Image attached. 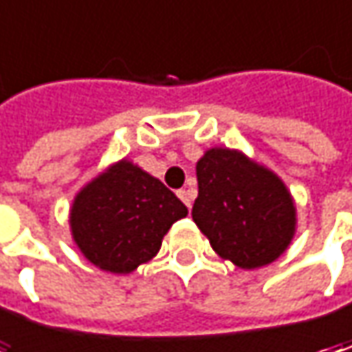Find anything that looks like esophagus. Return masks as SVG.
Instances as JSON below:
<instances>
[{
	"instance_id": "obj_1",
	"label": "esophagus",
	"mask_w": 352,
	"mask_h": 352,
	"mask_svg": "<svg viewBox=\"0 0 352 352\" xmlns=\"http://www.w3.org/2000/svg\"><path fill=\"white\" fill-rule=\"evenodd\" d=\"M178 197H180L184 204H186V208H188V210L192 208V197H194L192 190H178Z\"/></svg>"
}]
</instances>
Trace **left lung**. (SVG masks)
Returning a JSON list of instances; mask_svg holds the SVG:
<instances>
[{
  "label": "left lung",
  "mask_w": 352,
  "mask_h": 352,
  "mask_svg": "<svg viewBox=\"0 0 352 352\" xmlns=\"http://www.w3.org/2000/svg\"><path fill=\"white\" fill-rule=\"evenodd\" d=\"M192 217L221 258L252 270L274 263L296 235V204L270 168L213 146L197 160Z\"/></svg>",
  "instance_id": "1"
}]
</instances>
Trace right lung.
I'll return each instance as SVG.
<instances>
[{"mask_svg":"<svg viewBox=\"0 0 352 352\" xmlns=\"http://www.w3.org/2000/svg\"><path fill=\"white\" fill-rule=\"evenodd\" d=\"M186 215L164 184L123 158L76 194L70 231L94 266L129 274L156 256L172 223Z\"/></svg>","mask_w":352,"mask_h":352,"instance_id":"obj_1","label":"right lung"}]
</instances>
